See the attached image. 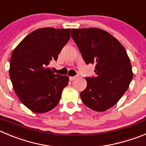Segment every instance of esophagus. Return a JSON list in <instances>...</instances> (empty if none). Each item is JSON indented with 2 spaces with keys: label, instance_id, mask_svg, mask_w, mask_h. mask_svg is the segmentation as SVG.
Segmentation results:
<instances>
[{
  "label": "esophagus",
  "instance_id": "1",
  "mask_svg": "<svg viewBox=\"0 0 146 146\" xmlns=\"http://www.w3.org/2000/svg\"><path fill=\"white\" fill-rule=\"evenodd\" d=\"M77 77H78V76H74V77H69V80H75V79H77Z\"/></svg>",
  "mask_w": 146,
  "mask_h": 146
}]
</instances>
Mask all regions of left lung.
<instances>
[{"mask_svg": "<svg viewBox=\"0 0 146 146\" xmlns=\"http://www.w3.org/2000/svg\"><path fill=\"white\" fill-rule=\"evenodd\" d=\"M72 37L87 64L96 65V77H86L80 97L86 106L104 111L117 104L133 77L130 60L123 45L99 28L72 29Z\"/></svg>", "mask_w": 146, "mask_h": 146, "instance_id": "1", "label": "left lung"}]
</instances>
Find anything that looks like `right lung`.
I'll use <instances>...</instances> for the list:
<instances>
[{"instance_id":"1","label":"right lung","mask_w":146,"mask_h":146,"mask_svg":"<svg viewBox=\"0 0 146 146\" xmlns=\"http://www.w3.org/2000/svg\"><path fill=\"white\" fill-rule=\"evenodd\" d=\"M71 29L45 27L32 32L16 47L10 60L9 76L16 94L32 111L45 113L59 103L68 76L48 67L70 38Z\"/></svg>"}]
</instances>
